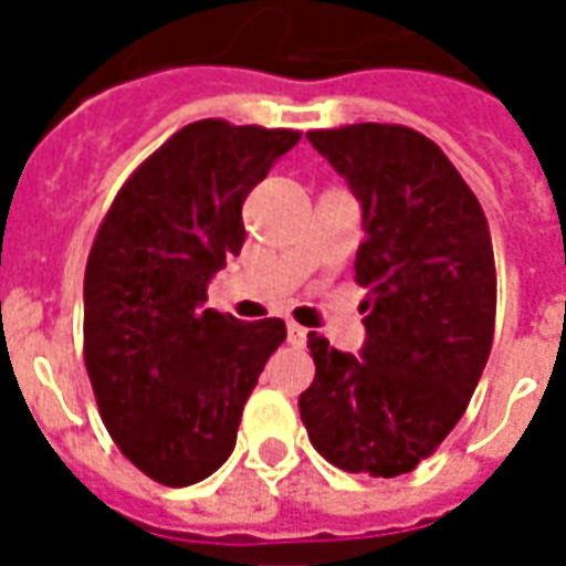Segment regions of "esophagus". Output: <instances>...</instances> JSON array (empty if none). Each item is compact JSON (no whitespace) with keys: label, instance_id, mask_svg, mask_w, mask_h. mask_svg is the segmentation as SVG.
<instances>
[{"label":"esophagus","instance_id":"esophagus-1","mask_svg":"<svg viewBox=\"0 0 566 566\" xmlns=\"http://www.w3.org/2000/svg\"><path fill=\"white\" fill-rule=\"evenodd\" d=\"M308 331L306 327H300L296 321H287V343L291 345H306Z\"/></svg>","mask_w":566,"mask_h":566}]
</instances>
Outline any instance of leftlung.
I'll return each mask as SVG.
<instances>
[{"label": "left lung", "instance_id": "1", "mask_svg": "<svg viewBox=\"0 0 566 566\" xmlns=\"http://www.w3.org/2000/svg\"><path fill=\"white\" fill-rule=\"evenodd\" d=\"M306 139L360 202L367 339L352 355L308 333L315 381L300 418L333 467L391 479L433 454L482 379L497 308L491 230L461 172L416 129L355 124Z\"/></svg>", "mask_w": 566, "mask_h": 566}]
</instances>
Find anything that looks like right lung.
Listing matches in <instances>:
<instances>
[{"instance_id": "obj_1", "label": "right lung", "mask_w": 566, "mask_h": 566, "mask_svg": "<svg viewBox=\"0 0 566 566\" xmlns=\"http://www.w3.org/2000/svg\"><path fill=\"white\" fill-rule=\"evenodd\" d=\"M294 129L197 120L142 163L105 214L84 272V364L117 449L160 485H193L235 449V430L282 318L206 308L242 251V202Z\"/></svg>"}]
</instances>
